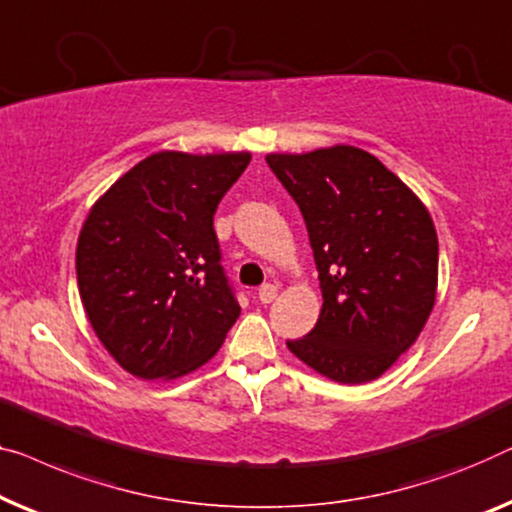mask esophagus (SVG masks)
<instances>
[{
  "label": "esophagus",
  "instance_id": "obj_1",
  "mask_svg": "<svg viewBox=\"0 0 512 512\" xmlns=\"http://www.w3.org/2000/svg\"><path fill=\"white\" fill-rule=\"evenodd\" d=\"M274 298H277V286L274 284H265L258 288V300H261L263 305H270Z\"/></svg>",
  "mask_w": 512,
  "mask_h": 512
}]
</instances>
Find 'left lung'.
<instances>
[{"instance_id":"obj_1","label":"left lung","mask_w":512,"mask_h":512,"mask_svg":"<svg viewBox=\"0 0 512 512\" xmlns=\"http://www.w3.org/2000/svg\"><path fill=\"white\" fill-rule=\"evenodd\" d=\"M265 161L305 217L323 293L314 330L286 346L330 381L379 379L434 309L439 240L427 207L353 145Z\"/></svg>"}]
</instances>
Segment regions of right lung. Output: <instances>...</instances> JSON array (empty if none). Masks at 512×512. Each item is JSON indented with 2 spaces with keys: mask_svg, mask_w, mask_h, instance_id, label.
I'll use <instances>...</instances> for the list:
<instances>
[{
  "mask_svg": "<svg viewBox=\"0 0 512 512\" xmlns=\"http://www.w3.org/2000/svg\"><path fill=\"white\" fill-rule=\"evenodd\" d=\"M249 161V152L150 154L87 214L80 300L106 351L138 379L194 372L238 321L212 221Z\"/></svg>",
  "mask_w": 512,
  "mask_h": 512,
  "instance_id": "1",
  "label": "right lung"
}]
</instances>
